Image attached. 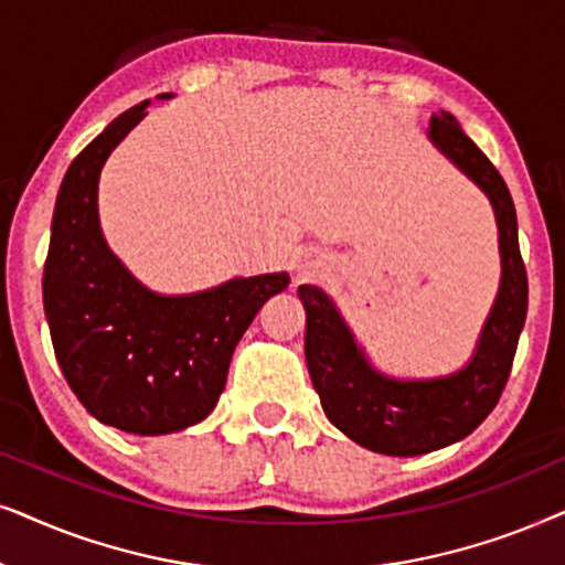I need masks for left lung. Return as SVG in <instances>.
Wrapping results in <instances>:
<instances>
[{
	"label": "left lung",
	"mask_w": 565,
	"mask_h": 565,
	"mask_svg": "<svg viewBox=\"0 0 565 565\" xmlns=\"http://www.w3.org/2000/svg\"><path fill=\"white\" fill-rule=\"evenodd\" d=\"M428 137L491 199L499 222L501 289L476 356L445 380L397 382L366 364L330 297L302 284L305 359L330 424L372 452L413 457L449 447L476 431L507 387L527 318V268L519 253L516 209L501 172L465 137L452 113L431 116Z\"/></svg>",
	"instance_id": "1"
}]
</instances>
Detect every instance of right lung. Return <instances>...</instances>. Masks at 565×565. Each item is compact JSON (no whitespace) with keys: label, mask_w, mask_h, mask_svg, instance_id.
Returning a JSON list of instances; mask_svg holds the SVG:
<instances>
[{"label":"right lung","mask_w":565,"mask_h":565,"mask_svg":"<svg viewBox=\"0 0 565 565\" xmlns=\"http://www.w3.org/2000/svg\"><path fill=\"white\" fill-rule=\"evenodd\" d=\"M147 105L120 113L66 170L43 266V310L79 403L105 426L154 436L214 411L237 341L263 302L287 289L289 276L235 278L201 295L160 297L120 266L97 222V178Z\"/></svg>","instance_id":"1"}]
</instances>
